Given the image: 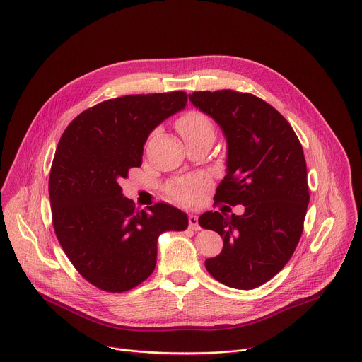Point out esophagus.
<instances>
[{
	"instance_id": "1",
	"label": "esophagus",
	"mask_w": 362,
	"mask_h": 362,
	"mask_svg": "<svg viewBox=\"0 0 362 362\" xmlns=\"http://www.w3.org/2000/svg\"><path fill=\"white\" fill-rule=\"evenodd\" d=\"M188 227L191 230H199V224H198V217L194 214H189L188 217Z\"/></svg>"
}]
</instances>
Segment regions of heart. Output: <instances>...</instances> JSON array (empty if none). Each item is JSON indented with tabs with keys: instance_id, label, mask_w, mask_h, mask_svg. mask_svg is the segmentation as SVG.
Here are the masks:
<instances>
[{
	"instance_id": "b5f03b06",
	"label": "heart",
	"mask_w": 362,
	"mask_h": 362,
	"mask_svg": "<svg viewBox=\"0 0 362 362\" xmlns=\"http://www.w3.org/2000/svg\"><path fill=\"white\" fill-rule=\"evenodd\" d=\"M177 128L185 141L203 138V136L214 138V134H216L211 119L206 113L198 112V110H191L184 116H181L177 120ZM203 185H204V180L189 178V180L180 181L170 185L168 195L174 198L175 202L189 204L195 199L197 191Z\"/></svg>"
}]
</instances>
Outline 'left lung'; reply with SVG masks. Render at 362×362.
I'll list each match as a JSON object with an SVG mask.
<instances>
[{"instance_id":"left-lung-1","label":"left lung","mask_w":362,"mask_h":362,"mask_svg":"<svg viewBox=\"0 0 362 362\" xmlns=\"http://www.w3.org/2000/svg\"><path fill=\"white\" fill-rule=\"evenodd\" d=\"M188 98L227 141V174L214 199L245 206L242 216H199V226L224 242L206 269L228 288L255 289L285 267L303 231L309 188L302 145L288 120L255 95L227 89Z\"/></svg>"}]
</instances>
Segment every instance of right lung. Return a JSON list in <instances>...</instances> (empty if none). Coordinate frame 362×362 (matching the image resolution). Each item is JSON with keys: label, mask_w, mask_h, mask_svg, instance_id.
Returning a JSON list of instances; mask_svg holds the SVG:
<instances>
[{"label": "right lung", "mask_w": 362, "mask_h": 362, "mask_svg": "<svg viewBox=\"0 0 362 362\" xmlns=\"http://www.w3.org/2000/svg\"><path fill=\"white\" fill-rule=\"evenodd\" d=\"M185 105L181 90L105 100L74 117L59 141L49 180L53 227L76 270L105 292L142 284L155 269L159 234L188 227L170 204L135 210L119 185L142 165L149 134Z\"/></svg>", "instance_id": "obj_1"}]
</instances>
